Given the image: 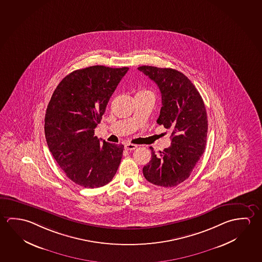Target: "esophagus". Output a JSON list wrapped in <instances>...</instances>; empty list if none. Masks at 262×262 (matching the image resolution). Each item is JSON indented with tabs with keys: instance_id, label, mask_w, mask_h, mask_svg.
<instances>
[{
	"instance_id": "1",
	"label": "esophagus",
	"mask_w": 262,
	"mask_h": 262,
	"mask_svg": "<svg viewBox=\"0 0 262 262\" xmlns=\"http://www.w3.org/2000/svg\"><path fill=\"white\" fill-rule=\"evenodd\" d=\"M137 148V145H135V144H133V143H126L125 144V149L128 150H135Z\"/></svg>"
}]
</instances>
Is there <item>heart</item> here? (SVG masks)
<instances>
[{"mask_svg":"<svg viewBox=\"0 0 262 262\" xmlns=\"http://www.w3.org/2000/svg\"><path fill=\"white\" fill-rule=\"evenodd\" d=\"M137 94H150V95H154V94H152V92H151V91H150V90H140V91H138Z\"/></svg>","mask_w":262,"mask_h":262,"instance_id":"obj_1","label":"heart"}]
</instances>
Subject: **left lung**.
<instances>
[{"instance_id": "obj_1", "label": "left lung", "mask_w": 262, "mask_h": 262, "mask_svg": "<svg viewBox=\"0 0 262 262\" xmlns=\"http://www.w3.org/2000/svg\"><path fill=\"white\" fill-rule=\"evenodd\" d=\"M160 89L162 107L159 125L172 129L171 146L156 155L142 169L146 180L172 187L188 178L206 149L207 115L201 95L185 75L172 69L150 66L138 68Z\"/></svg>"}]
</instances>
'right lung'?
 Listing matches in <instances>:
<instances>
[{
	"mask_svg": "<svg viewBox=\"0 0 262 262\" xmlns=\"http://www.w3.org/2000/svg\"><path fill=\"white\" fill-rule=\"evenodd\" d=\"M129 68L92 66L64 77L45 117L48 148L66 176L85 188L108 184L120 165L122 144L100 141L95 128Z\"/></svg>",
	"mask_w": 262,
	"mask_h": 262,
	"instance_id": "add662e5",
	"label": "right lung"
}]
</instances>
